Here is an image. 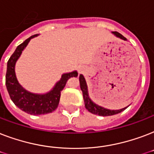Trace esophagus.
I'll list each match as a JSON object with an SVG mask.
<instances>
[{
    "mask_svg": "<svg viewBox=\"0 0 154 154\" xmlns=\"http://www.w3.org/2000/svg\"><path fill=\"white\" fill-rule=\"evenodd\" d=\"M79 72H82V69H79Z\"/></svg>",
    "mask_w": 154,
    "mask_h": 154,
    "instance_id": "1",
    "label": "esophagus"
}]
</instances>
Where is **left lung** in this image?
Wrapping results in <instances>:
<instances>
[{
	"label": "left lung",
	"mask_w": 154,
	"mask_h": 154,
	"mask_svg": "<svg viewBox=\"0 0 154 154\" xmlns=\"http://www.w3.org/2000/svg\"><path fill=\"white\" fill-rule=\"evenodd\" d=\"M112 33L116 36V37H119L121 39L126 41V38L122 36L121 33L117 32H112ZM79 81H80V87L82 89V94H83V97H84V102H85V106L86 108V109L90 112L91 113L94 114L99 115V116H103V117H106V116H112V115H115L119 113V112L124 111L127 107H125L122 109L118 110H110L108 109H105V108L101 107L100 105H97L94 102L91 101V99L89 98V93H88V88H87L86 82L84 76L82 74L80 75L79 77Z\"/></svg>",
	"instance_id": "obj_1"
}]
</instances>
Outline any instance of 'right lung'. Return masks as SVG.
Instances as JSON below:
<instances>
[{
    "label": "right lung",
    "mask_w": 154,
    "mask_h": 154,
    "mask_svg": "<svg viewBox=\"0 0 154 154\" xmlns=\"http://www.w3.org/2000/svg\"><path fill=\"white\" fill-rule=\"evenodd\" d=\"M37 36V34L31 36L17 47L8 60L5 76L6 88L11 100L22 111L32 115L46 114L53 112L59 105L60 92L65 88L68 80L70 77H77V71L64 73L51 91L45 94H32L21 87L16 77L15 64L30 40Z\"/></svg>",
    "instance_id": "1"
}]
</instances>
